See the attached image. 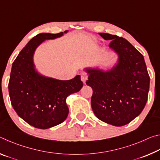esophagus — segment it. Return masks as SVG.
Returning a JSON list of instances; mask_svg holds the SVG:
<instances>
[{
    "label": "esophagus",
    "instance_id": "1",
    "mask_svg": "<svg viewBox=\"0 0 160 160\" xmlns=\"http://www.w3.org/2000/svg\"><path fill=\"white\" fill-rule=\"evenodd\" d=\"M87 80H88V75L85 73V72H82V73H81V80L82 81V82L85 83Z\"/></svg>",
    "mask_w": 160,
    "mask_h": 160
}]
</instances>
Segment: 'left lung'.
Wrapping results in <instances>:
<instances>
[{
	"mask_svg": "<svg viewBox=\"0 0 160 160\" xmlns=\"http://www.w3.org/2000/svg\"><path fill=\"white\" fill-rule=\"evenodd\" d=\"M110 40L109 48L118 55L117 63L103 70L85 69L89 76L86 84L92 88L91 106L99 120L122 126L136 118L148 100L150 77L144 57L126 39L108 33H99Z\"/></svg>",
	"mask_w": 160,
	"mask_h": 160,
	"instance_id": "left-lung-1",
	"label": "left lung"
}]
</instances>
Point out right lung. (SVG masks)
<instances>
[{
    "instance_id": "1",
    "label": "right lung",
    "mask_w": 160,
    "mask_h": 160,
    "mask_svg": "<svg viewBox=\"0 0 160 160\" xmlns=\"http://www.w3.org/2000/svg\"><path fill=\"white\" fill-rule=\"evenodd\" d=\"M63 35V32L37 34L22 49L12 66L8 84L12 106L20 118L37 128L47 129L63 123L69 112L66 98L83 86L79 75L61 80L44 76L35 68L33 57L37 48L45 40Z\"/></svg>"
}]
</instances>
